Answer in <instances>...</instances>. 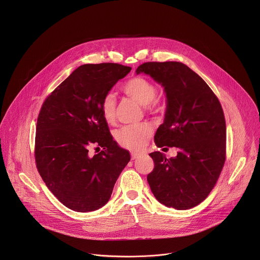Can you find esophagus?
<instances>
[{
    "label": "esophagus",
    "instance_id": "obj_1",
    "mask_svg": "<svg viewBox=\"0 0 260 260\" xmlns=\"http://www.w3.org/2000/svg\"><path fill=\"white\" fill-rule=\"evenodd\" d=\"M131 156H132V159L134 160V159H137V158L140 156V154L137 153V152H132V153H131Z\"/></svg>",
    "mask_w": 260,
    "mask_h": 260
}]
</instances>
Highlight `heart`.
Listing matches in <instances>:
<instances>
[{
  "label": "heart",
  "instance_id": "obj_1",
  "mask_svg": "<svg viewBox=\"0 0 260 260\" xmlns=\"http://www.w3.org/2000/svg\"><path fill=\"white\" fill-rule=\"evenodd\" d=\"M123 93L146 106L145 108L151 110L156 104L158 89L155 84L145 77L137 76L127 80L121 87ZM116 100L112 93H107L101 103V112L106 122L112 124L115 122ZM153 134L152 126L142 122L139 124L125 125L116 133V139L120 146L128 150L140 151L149 142Z\"/></svg>",
  "mask_w": 260,
  "mask_h": 260
}]
</instances>
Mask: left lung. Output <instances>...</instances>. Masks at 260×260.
<instances>
[{"instance_id":"8db88e82","label":"left lung","mask_w":260,"mask_h":260,"mask_svg":"<svg viewBox=\"0 0 260 260\" xmlns=\"http://www.w3.org/2000/svg\"><path fill=\"white\" fill-rule=\"evenodd\" d=\"M165 87L168 105L165 121L154 142L176 147L177 156L155 151L148 174L152 193L167 207L191 209L207 199L226 158V124L221 104L209 85L179 61H148L137 69ZM168 149V148H164Z\"/></svg>"}]
</instances>
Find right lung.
<instances>
[{"label":"right lung","instance_id":"right-lung-1","mask_svg":"<svg viewBox=\"0 0 260 260\" xmlns=\"http://www.w3.org/2000/svg\"><path fill=\"white\" fill-rule=\"evenodd\" d=\"M131 67L82 64L44 101L37 120L35 159L48 189L67 208L90 212L108 203L131 159L111 136L101 112L103 98ZM92 145L103 148L90 157Z\"/></svg>","mask_w":260,"mask_h":260}]
</instances>
